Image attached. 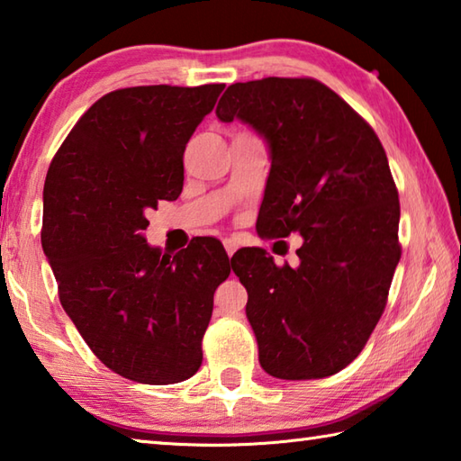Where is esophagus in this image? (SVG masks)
I'll use <instances>...</instances> for the list:
<instances>
[{
  "mask_svg": "<svg viewBox=\"0 0 461 461\" xmlns=\"http://www.w3.org/2000/svg\"><path fill=\"white\" fill-rule=\"evenodd\" d=\"M223 248H225V254H228V256L231 258L233 254H236L238 244H236V241H233V240H225V241H223Z\"/></svg>",
  "mask_w": 461,
  "mask_h": 461,
  "instance_id": "esophagus-1",
  "label": "esophagus"
}]
</instances>
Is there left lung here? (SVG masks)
Listing matches in <instances>:
<instances>
[{
    "label": "left lung",
    "mask_w": 461,
    "mask_h": 461,
    "mask_svg": "<svg viewBox=\"0 0 461 461\" xmlns=\"http://www.w3.org/2000/svg\"><path fill=\"white\" fill-rule=\"evenodd\" d=\"M215 114L249 124L270 149L264 233L304 240L296 267L259 248L231 258L259 365L286 381L339 373L379 322L401 258L399 194L381 140L314 78L236 82Z\"/></svg>",
    "instance_id": "left-lung-1"
}]
</instances>
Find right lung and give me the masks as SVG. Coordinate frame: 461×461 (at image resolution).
I'll return each instance as SVG.
<instances>
[{
    "instance_id": "1",
    "label": "right lung",
    "mask_w": 461,
    "mask_h": 461,
    "mask_svg": "<svg viewBox=\"0 0 461 461\" xmlns=\"http://www.w3.org/2000/svg\"><path fill=\"white\" fill-rule=\"evenodd\" d=\"M225 85L132 86L74 124L44 183L41 248L66 314L124 379L185 381L202 366L213 292L231 267L215 238L169 256L147 244V212L183 189V153Z\"/></svg>"
}]
</instances>
